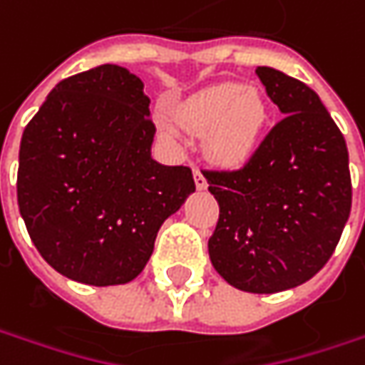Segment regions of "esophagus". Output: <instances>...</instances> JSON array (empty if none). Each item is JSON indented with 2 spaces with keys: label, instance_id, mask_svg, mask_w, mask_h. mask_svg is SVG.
Here are the masks:
<instances>
[{
  "label": "esophagus",
  "instance_id": "esophagus-1",
  "mask_svg": "<svg viewBox=\"0 0 365 365\" xmlns=\"http://www.w3.org/2000/svg\"><path fill=\"white\" fill-rule=\"evenodd\" d=\"M195 185H197V189L199 190L207 189V178H205V175L199 168H195Z\"/></svg>",
  "mask_w": 365,
  "mask_h": 365
}]
</instances>
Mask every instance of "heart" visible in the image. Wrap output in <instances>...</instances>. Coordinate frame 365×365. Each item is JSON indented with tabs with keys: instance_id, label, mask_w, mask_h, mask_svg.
Here are the masks:
<instances>
[{
	"instance_id": "heart-1",
	"label": "heart",
	"mask_w": 365,
	"mask_h": 365,
	"mask_svg": "<svg viewBox=\"0 0 365 365\" xmlns=\"http://www.w3.org/2000/svg\"><path fill=\"white\" fill-rule=\"evenodd\" d=\"M178 123L205 133V152L221 166H242L258 146L266 106L258 91L240 85H217L197 93L178 111Z\"/></svg>"
}]
</instances>
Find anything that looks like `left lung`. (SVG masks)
<instances>
[{
    "label": "left lung",
    "instance_id": "8db88e82",
    "mask_svg": "<svg viewBox=\"0 0 365 365\" xmlns=\"http://www.w3.org/2000/svg\"><path fill=\"white\" fill-rule=\"evenodd\" d=\"M256 75L284 113L242 168L203 170L219 203L209 258L232 287L272 294L313 278L335 252L351 209L344 133L309 85Z\"/></svg>",
    "mask_w": 365,
    "mask_h": 365
}]
</instances>
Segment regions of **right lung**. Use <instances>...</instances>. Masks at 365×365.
I'll return each instance as SVG.
<instances>
[{"mask_svg":"<svg viewBox=\"0 0 365 365\" xmlns=\"http://www.w3.org/2000/svg\"><path fill=\"white\" fill-rule=\"evenodd\" d=\"M144 83L118 64L61 81L26 125L18 207L36 250L71 280L125 284L195 190L189 166L152 160Z\"/></svg>","mask_w":365,"mask_h":365,"instance_id":"add662e5","label":"right lung"}]
</instances>
